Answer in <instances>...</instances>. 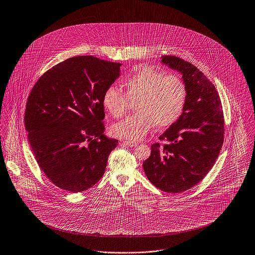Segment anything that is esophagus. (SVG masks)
Returning a JSON list of instances; mask_svg holds the SVG:
<instances>
[{
  "mask_svg": "<svg viewBox=\"0 0 255 255\" xmlns=\"http://www.w3.org/2000/svg\"><path fill=\"white\" fill-rule=\"evenodd\" d=\"M123 144L129 147H136L138 145L136 142H132V141H123Z\"/></svg>",
  "mask_w": 255,
  "mask_h": 255,
  "instance_id": "esophagus-1",
  "label": "esophagus"
}]
</instances>
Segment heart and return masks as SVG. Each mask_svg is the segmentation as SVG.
Here are the masks:
<instances>
[{"mask_svg": "<svg viewBox=\"0 0 255 255\" xmlns=\"http://www.w3.org/2000/svg\"><path fill=\"white\" fill-rule=\"evenodd\" d=\"M125 94L115 86L108 87L102 96V105L113 117L123 116L129 103L135 102L137 113L112 127L114 136L138 141L153 125L166 128L181 115L187 91L183 81L174 75H166L152 66H140L123 81Z\"/></svg>", "mask_w": 255, "mask_h": 255, "instance_id": "b5f03b06", "label": "heart"}]
</instances>
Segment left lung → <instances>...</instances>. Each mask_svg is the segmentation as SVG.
Instances as JSON below:
<instances>
[{"instance_id":"8db88e82","label":"left lung","mask_w":255,"mask_h":255,"mask_svg":"<svg viewBox=\"0 0 255 255\" xmlns=\"http://www.w3.org/2000/svg\"><path fill=\"white\" fill-rule=\"evenodd\" d=\"M161 63L182 75L187 96L179 118L151 147L143 163L148 179L158 189L179 193L199 183L213 167L224 143L222 103L215 86L194 65L175 56Z\"/></svg>"}]
</instances>
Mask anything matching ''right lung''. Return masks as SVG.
<instances>
[{
  "label": "right lung",
  "instance_id": "obj_1",
  "mask_svg": "<svg viewBox=\"0 0 255 255\" xmlns=\"http://www.w3.org/2000/svg\"><path fill=\"white\" fill-rule=\"evenodd\" d=\"M120 66L72 57L44 73L30 92L24 113L29 145L41 170L63 190L94 186L118 145L103 134L102 96L119 78Z\"/></svg>",
  "mask_w": 255,
  "mask_h": 255
}]
</instances>
